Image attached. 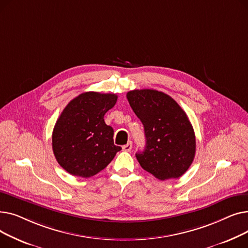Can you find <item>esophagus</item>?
Returning a JSON list of instances; mask_svg holds the SVG:
<instances>
[{
	"label": "esophagus",
	"mask_w": 248,
	"mask_h": 248,
	"mask_svg": "<svg viewBox=\"0 0 248 248\" xmlns=\"http://www.w3.org/2000/svg\"><path fill=\"white\" fill-rule=\"evenodd\" d=\"M132 148H133V145H132V142L129 141V142H127L126 145L123 146V151H124V152H131Z\"/></svg>",
	"instance_id": "34e87169"
}]
</instances>
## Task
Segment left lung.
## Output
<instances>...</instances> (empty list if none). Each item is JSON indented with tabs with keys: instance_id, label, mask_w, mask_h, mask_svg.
<instances>
[{
	"instance_id": "1",
	"label": "left lung",
	"mask_w": 248,
	"mask_h": 248,
	"mask_svg": "<svg viewBox=\"0 0 248 248\" xmlns=\"http://www.w3.org/2000/svg\"><path fill=\"white\" fill-rule=\"evenodd\" d=\"M145 127L146 148L136 154L140 167L159 180L177 179L191 166L196 139L186 112L168 94L136 89L126 94Z\"/></svg>"
}]
</instances>
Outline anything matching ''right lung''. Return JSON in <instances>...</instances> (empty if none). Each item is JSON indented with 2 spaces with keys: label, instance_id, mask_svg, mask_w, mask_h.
<instances>
[{
  "label": "right lung",
  "instance_id": "right-lung-1",
  "mask_svg": "<svg viewBox=\"0 0 248 248\" xmlns=\"http://www.w3.org/2000/svg\"><path fill=\"white\" fill-rule=\"evenodd\" d=\"M116 100L113 93L88 91L63 109L52 134V149L65 171L77 177H93L122 150L113 142V128L103 120Z\"/></svg>",
  "mask_w": 248,
  "mask_h": 248
}]
</instances>
